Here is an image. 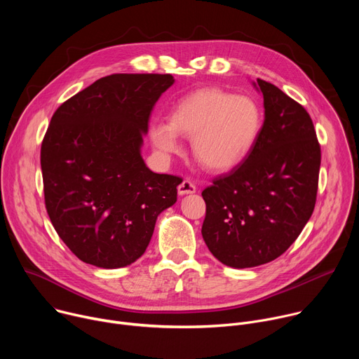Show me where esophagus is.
Returning <instances> with one entry per match:
<instances>
[{
	"label": "esophagus",
	"mask_w": 359,
	"mask_h": 359,
	"mask_svg": "<svg viewBox=\"0 0 359 359\" xmlns=\"http://www.w3.org/2000/svg\"><path fill=\"white\" fill-rule=\"evenodd\" d=\"M177 193L180 196H184V194H193L196 193V186L190 182V180H183L179 187H177Z\"/></svg>",
	"instance_id": "1"
}]
</instances>
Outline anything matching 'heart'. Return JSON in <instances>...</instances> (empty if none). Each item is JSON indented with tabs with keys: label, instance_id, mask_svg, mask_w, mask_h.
I'll return each instance as SVG.
<instances>
[{
	"label": "heart",
	"instance_id": "b5f03b06",
	"mask_svg": "<svg viewBox=\"0 0 359 359\" xmlns=\"http://www.w3.org/2000/svg\"><path fill=\"white\" fill-rule=\"evenodd\" d=\"M263 112L257 100L217 88L201 89L172 108L169 123L149 126L150 142L165 156L179 155V136L191 139L196 161L213 172L238 165L257 143Z\"/></svg>",
	"mask_w": 359,
	"mask_h": 359
}]
</instances>
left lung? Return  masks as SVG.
Here are the masks:
<instances>
[{
    "instance_id": "1",
    "label": "left lung",
    "mask_w": 359,
    "mask_h": 359,
    "mask_svg": "<svg viewBox=\"0 0 359 359\" xmlns=\"http://www.w3.org/2000/svg\"><path fill=\"white\" fill-rule=\"evenodd\" d=\"M252 86L264 99L260 137L240 166L201 193L203 240L233 269L270 263L295 241L314 212L321 165L306 111L273 83Z\"/></svg>"
}]
</instances>
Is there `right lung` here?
<instances>
[{
	"mask_svg": "<svg viewBox=\"0 0 359 359\" xmlns=\"http://www.w3.org/2000/svg\"><path fill=\"white\" fill-rule=\"evenodd\" d=\"M170 74L100 78L57 109L41 146L48 216L86 264L121 269L146 251L159 215L177 200L180 177L151 172L143 136Z\"/></svg>",
	"mask_w": 359,
	"mask_h": 359,
	"instance_id": "right-lung-1",
	"label": "right lung"
}]
</instances>
